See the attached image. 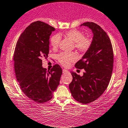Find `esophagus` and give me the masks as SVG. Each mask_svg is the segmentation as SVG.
I'll return each mask as SVG.
<instances>
[{
    "instance_id": "esophagus-1",
    "label": "esophagus",
    "mask_w": 128,
    "mask_h": 128,
    "mask_svg": "<svg viewBox=\"0 0 128 128\" xmlns=\"http://www.w3.org/2000/svg\"><path fill=\"white\" fill-rule=\"evenodd\" d=\"M62 72H63V73H66V72H69V71H68V70H65V69H64L62 70Z\"/></svg>"
}]
</instances>
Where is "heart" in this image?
Segmentation results:
<instances>
[{"instance_id":"obj_1","label":"heart","mask_w":128,"mask_h":128,"mask_svg":"<svg viewBox=\"0 0 128 128\" xmlns=\"http://www.w3.org/2000/svg\"><path fill=\"white\" fill-rule=\"evenodd\" d=\"M64 36L67 37L74 42V47L82 54L87 52L92 45V39L88 36H84L82 32L79 30L72 29L64 33ZM60 41V36L58 34L54 35L50 38V45L53 48L58 47ZM78 59L77 54L75 52H62L58 56L60 64L65 67L69 66L71 63Z\"/></svg>"}]
</instances>
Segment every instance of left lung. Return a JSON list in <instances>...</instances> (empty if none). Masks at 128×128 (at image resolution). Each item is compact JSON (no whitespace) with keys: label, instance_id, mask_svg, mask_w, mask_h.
<instances>
[{"label":"left lung","instance_id":"8db88e82","mask_svg":"<svg viewBox=\"0 0 128 128\" xmlns=\"http://www.w3.org/2000/svg\"><path fill=\"white\" fill-rule=\"evenodd\" d=\"M82 25L91 28L93 42L90 50L75 64L78 69H84V75L71 72L72 80L69 88L76 101L86 104L97 100L108 88L113 71L114 52L109 37L100 26L93 22Z\"/></svg>","mask_w":128,"mask_h":128}]
</instances>
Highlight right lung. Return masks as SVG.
<instances>
[{
	"instance_id": "1",
	"label": "right lung",
	"mask_w": 128,
	"mask_h": 128,
	"mask_svg": "<svg viewBox=\"0 0 128 128\" xmlns=\"http://www.w3.org/2000/svg\"><path fill=\"white\" fill-rule=\"evenodd\" d=\"M55 30L43 22H32L22 33L15 47L13 61L16 79L26 96L38 103L52 98L62 74L58 64L50 71L42 67V58H47L50 35Z\"/></svg>"
}]
</instances>
